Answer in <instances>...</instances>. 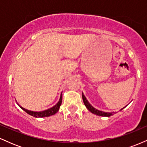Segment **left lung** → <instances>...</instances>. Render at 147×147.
<instances>
[{"instance_id":"8db88e82","label":"left lung","mask_w":147,"mask_h":147,"mask_svg":"<svg viewBox=\"0 0 147 147\" xmlns=\"http://www.w3.org/2000/svg\"><path fill=\"white\" fill-rule=\"evenodd\" d=\"M82 99H83L84 103V104H85V106H86L87 109H88L92 113H94L97 115H99V116H104V117H110V116L113 115V113H104V112H102V111H98L97 110V109H95V108L92 107V106L89 104L85 96H84L83 94H82Z\"/></svg>"}]
</instances>
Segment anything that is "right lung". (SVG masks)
<instances>
[{
	"mask_svg": "<svg viewBox=\"0 0 147 147\" xmlns=\"http://www.w3.org/2000/svg\"><path fill=\"white\" fill-rule=\"evenodd\" d=\"M61 102H62V95H61L59 101V102L57 103L56 105H55V106H53V107H52L51 109H48V110H46V111H41V112H33V111H28V110H27V109H23V108H22V107H21V108L22 109H23V110H24L25 112L27 113H28L32 116H34V117H49V116L53 115H55L56 113L58 112L59 109V108H60L61 104Z\"/></svg>",
	"mask_w": 147,
	"mask_h": 147,
	"instance_id": "1",
	"label": "right lung"
}]
</instances>
